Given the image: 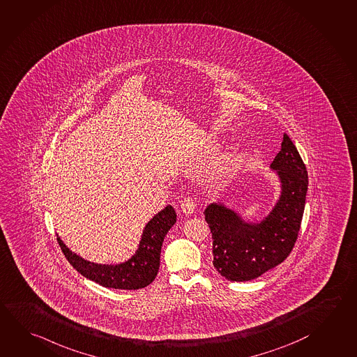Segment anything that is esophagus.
<instances>
[{"label": "esophagus", "mask_w": 357, "mask_h": 357, "mask_svg": "<svg viewBox=\"0 0 357 357\" xmlns=\"http://www.w3.org/2000/svg\"><path fill=\"white\" fill-rule=\"evenodd\" d=\"M181 211L185 215H191L195 211V202L188 197L181 202Z\"/></svg>", "instance_id": "obj_1"}]
</instances>
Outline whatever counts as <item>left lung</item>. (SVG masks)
Listing matches in <instances>:
<instances>
[{
    "mask_svg": "<svg viewBox=\"0 0 357 357\" xmlns=\"http://www.w3.org/2000/svg\"><path fill=\"white\" fill-rule=\"evenodd\" d=\"M279 182L278 199L258 220H245L222 202H210L204 214L213 234L216 271L231 282H245L279 266L292 252L305 211L308 175L291 138L271 163Z\"/></svg>",
    "mask_w": 357,
    "mask_h": 357,
    "instance_id": "obj_1",
    "label": "left lung"
}]
</instances>
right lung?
<instances>
[{"instance_id":"obj_1","label":"right lung","mask_w":357,"mask_h":357,"mask_svg":"<svg viewBox=\"0 0 357 357\" xmlns=\"http://www.w3.org/2000/svg\"><path fill=\"white\" fill-rule=\"evenodd\" d=\"M176 213L171 205L158 211L143 227L139 244L130 259L116 264H99L84 259L66 247L58 235L65 258L82 275L105 288L141 289L155 280L160 269L163 239L175 225Z\"/></svg>"}]
</instances>
